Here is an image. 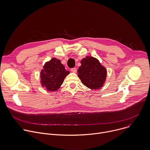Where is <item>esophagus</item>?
Instances as JSON below:
<instances>
[{
    "label": "esophagus",
    "mask_w": 150,
    "mask_h": 150,
    "mask_svg": "<svg viewBox=\"0 0 150 150\" xmlns=\"http://www.w3.org/2000/svg\"><path fill=\"white\" fill-rule=\"evenodd\" d=\"M71 71H72V72L76 73V71H77V69H76V68H72V69H71Z\"/></svg>",
    "instance_id": "obj_1"
}]
</instances>
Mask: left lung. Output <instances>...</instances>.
Segmentation results:
<instances>
[{"instance_id":"left-lung-1","label":"left lung","mask_w":150,"mask_h":150,"mask_svg":"<svg viewBox=\"0 0 150 150\" xmlns=\"http://www.w3.org/2000/svg\"><path fill=\"white\" fill-rule=\"evenodd\" d=\"M78 76L82 83L91 89H99L104 84L107 71L99 61L92 57H86L81 61Z\"/></svg>"}]
</instances>
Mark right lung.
Returning a JSON list of instances; mask_svg holds the SVG:
<instances>
[{
  "label": "right lung",
  "instance_id": "add662e5",
  "mask_svg": "<svg viewBox=\"0 0 150 150\" xmlns=\"http://www.w3.org/2000/svg\"><path fill=\"white\" fill-rule=\"evenodd\" d=\"M69 74L61 62V61L53 58L46 62L41 70L40 83L48 91H57L63 83L65 77Z\"/></svg>",
  "mask_w": 150,
  "mask_h": 150
}]
</instances>
